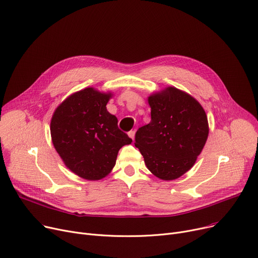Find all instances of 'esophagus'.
Masks as SVG:
<instances>
[{
  "instance_id": "1",
  "label": "esophagus",
  "mask_w": 258,
  "mask_h": 258,
  "mask_svg": "<svg viewBox=\"0 0 258 258\" xmlns=\"http://www.w3.org/2000/svg\"><path fill=\"white\" fill-rule=\"evenodd\" d=\"M135 134H136V132H135V131H130V132H128L130 138H132L133 140H135Z\"/></svg>"
}]
</instances>
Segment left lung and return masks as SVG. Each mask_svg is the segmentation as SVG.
<instances>
[{
	"label": "left lung",
	"instance_id": "obj_1",
	"mask_svg": "<svg viewBox=\"0 0 258 258\" xmlns=\"http://www.w3.org/2000/svg\"><path fill=\"white\" fill-rule=\"evenodd\" d=\"M151 120L136 133L135 146L150 172L173 180L190 170L209 136L205 111L190 94L175 87L148 97Z\"/></svg>",
	"mask_w": 258,
	"mask_h": 258
}]
</instances>
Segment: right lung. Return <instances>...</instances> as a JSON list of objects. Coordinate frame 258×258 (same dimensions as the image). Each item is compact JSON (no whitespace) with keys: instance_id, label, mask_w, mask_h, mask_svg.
<instances>
[{"instance_id":"add662e5","label":"right lung","mask_w":258,"mask_h":258,"mask_svg":"<svg viewBox=\"0 0 258 258\" xmlns=\"http://www.w3.org/2000/svg\"><path fill=\"white\" fill-rule=\"evenodd\" d=\"M112 94L85 88L68 96L50 121L55 149L78 176L98 180L115 166L119 149L133 140L118 128L117 118L107 111Z\"/></svg>"}]
</instances>
